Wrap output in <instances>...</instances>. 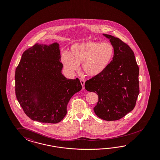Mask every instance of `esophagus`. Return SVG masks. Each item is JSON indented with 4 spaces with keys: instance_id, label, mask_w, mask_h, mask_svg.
Wrapping results in <instances>:
<instances>
[{
    "instance_id": "obj_1",
    "label": "esophagus",
    "mask_w": 160,
    "mask_h": 160,
    "mask_svg": "<svg viewBox=\"0 0 160 160\" xmlns=\"http://www.w3.org/2000/svg\"><path fill=\"white\" fill-rule=\"evenodd\" d=\"M80 82L82 86V89H84V84H85V80L84 79H80Z\"/></svg>"
}]
</instances>
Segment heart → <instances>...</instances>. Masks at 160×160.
Masks as SVG:
<instances>
[{
    "instance_id": "1",
    "label": "heart",
    "mask_w": 160,
    "mask_h": 160,
    "mask_svg": "<svg viewBox=\"0 0 160 160\" xmlns=\"http://www.w3.org/2000/svg\"><path fill=\"white\" fill-rule=\"evenodd\" d=\"M114 49L109 42H87L73 44L68 52L62 54L61 60L64 68L73 73L79 69L82 64V71L91 77L102 73L112 60Z\"/></svg>"
}]
</instances>
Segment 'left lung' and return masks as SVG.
I'll use <instances>...</instances> for the list:
<instances>
[{
  "label": "left lung",
  "mask_w": 160,
  "mask_h": 160,
  "mask_svg": "<svg viewBox=\"0 0 160 160\" xmlns=\"http://www.w3.org/2000/svg\"><path fill=\"white\" fill-rule=\"evenodd\" d=\"M114 53L109 66L100 74L87 80L84 86L96 92L98 100L94 107L97 116L106 121L121 119L136 106L140 92L139 68L130 47L109 34Z\"/></svg>",
  "instance_id": "1"
}]
</instances>
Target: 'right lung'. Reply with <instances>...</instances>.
I'll list each match as a JSON object with an SVG mask.
<instances>
[{"instance_id":"add662e5","label":"right lung","mask_w":160,"mask_h":160,"mask_svg":"<svg viewBox=\"0 0 160 160\" xmlns=\"http://www.w3.org/2000/svg\"><path fill=\"white\" fill-rule=\"evenodd\" d=\"M58 44H36L26 50L15 72V93L30 119L56 124L67 114L68 102L81 90L78 78L68 79L62 73Z\"/></svg>"}]
</instances>
